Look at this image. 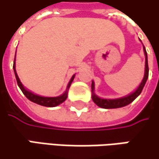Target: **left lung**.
I'll return each mask as SVG.
<instances>
[{"mask_svg": "<svg viewBox=\"0 0 159 159\" xmlns=\"http://www.w3.org/2000/svg\"><path fill=\"white\" fill-rule=\"evenodd\" d=\"M144 52H145V55H146V68H145V75H144V78L142 80L140 85L137 87V89L132 94H130L127 96H125L122 98H118V99H102L98 96H96L94 94V82H92V99L94 103L102 107V108H119V107H125L127 105H129L130 103H132L139 94H141L143 88H144V85L147 82V80L148 78V54H147V51L146 48L144 46Z\"/></svg>", "mask_w": 159, "mask_h": 159, "instance_id": "8db88e82", "label": "left lung"}]
</instances>
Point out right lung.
I'll return each mask as SVG.
<instances>
[{"mask_svg": "<svg viewBox=\"0 0 159 159\" xmlns=\"http://www.w3.org/2000/svg\"><path fill=\"white\" fill-rule=\"evenodd\" d=\"M13 70H14V74H15V77H16V81H17V84L20 87V89L22 90V92L23 94L32 102L38 104L40 106H43V107H56L60 104H62L63 102H65V99L67 98V90L65 91V93L60 96H57V97H43V96H40V95H37V94H33L32 92L26 90L23 85L22 84V83L20 82V79L17 75V73H16V70H15V62L13 64ZM75 78V75H73V77L71 78L69 84H68V86H67V89L70 87V84L71 83L73 82V80Z\"/></svg>", "mask_w": 159, "mask_h": 159, "instance_id": "right-lung-1", "label": "right lung"}]
</instances>
